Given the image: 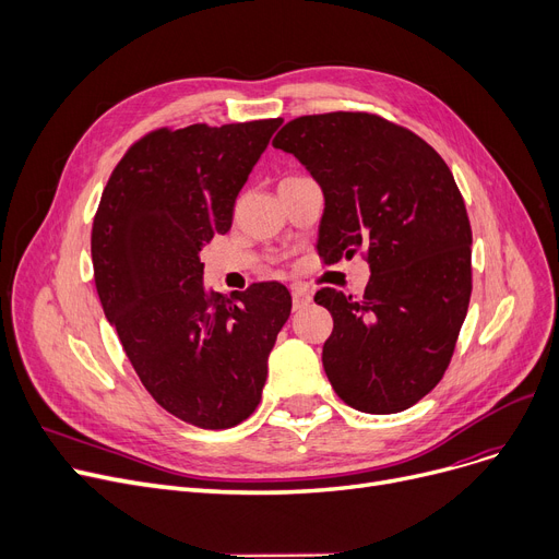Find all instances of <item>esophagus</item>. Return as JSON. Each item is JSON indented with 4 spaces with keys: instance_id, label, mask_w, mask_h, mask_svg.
Listing matches in <instances>:
<instances>
[{
    "instance_id": "34e87169",
    "label": "esophagus",
    "mask_w": 559,
    "mask_h": 559,
    "mask_svg": "<svg viewBox=\"0 0 559 559\" xmlns=\"http://www.w3.org/2000/svg\"><path fill=\"white\" fill-rule=\"evenodd\" d=\"M311 302V294L307 288H294V309H305Z\"/></svg>"
}]
</instances>
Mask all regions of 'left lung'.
Masks as SVG:
<instances>
[{"mask_svg": "<svg viewBox=\"0 0 559 559\" xmlns=\"http://www.w3.org/2000/svg\"><path fill=\"white\" fill-rule=\"evenodd\" d=\"M273 145L321 183L318 254L361 252L364 298L321 288L334 330L325 376L345 405L395 414L443 378L471 300V223L453 173L414 131L373 114L336 111L286 122Z\"/></svg>", "mask_w": 559, "mask_h": 559, "instance_id": "8db88e82", "label": "left lung"}]
</instances>
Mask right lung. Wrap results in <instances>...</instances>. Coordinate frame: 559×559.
<instances>
[{"label":"right lung","mask_w":559,"mask_h":559,"mask_svg":"<svg viewBox=\"0 0 559 559\" xmlns=\"http://www.w3.org/2000/svg\"><path fill=\"white\" fill-rule=\"evenodd\" d=\"M282 118L156 129L131 145L93 221L97 296L143 386L202 430L246 420L290 313L277 282L231 300L202 282V248L231 227L234 202Z\"/></svg>","instance_id":"obj_1"}]
</instances>
